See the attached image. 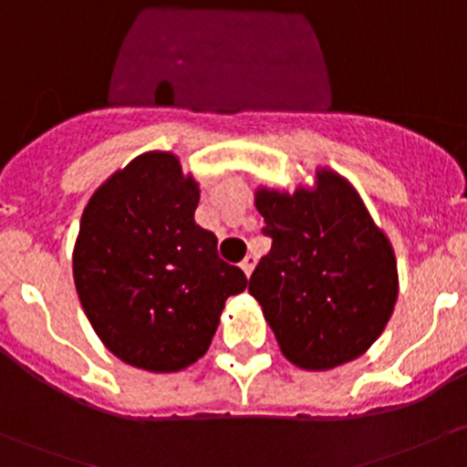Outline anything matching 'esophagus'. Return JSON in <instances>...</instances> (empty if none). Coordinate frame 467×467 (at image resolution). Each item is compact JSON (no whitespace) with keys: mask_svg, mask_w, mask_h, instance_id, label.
Instances as JSON below:
<instances>
[{"mask_svg":"<svg viewBox=\"0 0 467 467\" xmlns=\"http://www.w3.org/2000/svg\"><path fill=\"white\" fill-rule=\"evenodd\" d=\"M255 264H257V257L255 255H246V257H244V262H242L244 273H246V275H251L253 268H255Z\"/></svg>","mask_w":467,"mask_h":467,"instance_id":"1","label":"esophagus"}]
</instances>
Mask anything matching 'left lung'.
<instances>
[{"instance_id":"1","label":"left lung","mask_w":467,"mask_h":467,"mask_svg":"<svg viewBox=\"0 0 467 467\" xmlns=\"http://www.w3.org/2000/svg\"><path fill=\"white\" fill-rule=\"evenodd\" d=\"M271 251L248 291L260 300L282 355L307 370H329L364 355L393 314V248L357 192L332 171L317 192H257Z\"/></svg>"}]
</instances>
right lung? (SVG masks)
I'll use <instances>...</instances> for the list:
<instances>
[{"instance_id":"obj_1","label":"right lung","mask_w":467,"mask_h":467,"mask_svg":"<svg viewBox=\"0 0 467 467\" xmlns=\"http://www.w3.org/2000/svg\"><path fill=\"white\" fill-rule=\"evenodd\" d=\"M199 187L171 153H144L83 212L74 282L94 332L135 368L173 373L205 355L230 296L246 289L194 221Z\"/></svg>"}]
</instances>
